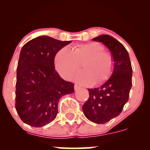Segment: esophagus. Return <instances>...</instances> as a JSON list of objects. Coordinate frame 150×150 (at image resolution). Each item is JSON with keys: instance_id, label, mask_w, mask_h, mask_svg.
<instances>
[{"instance_id": "1", "label": "esophagus", "mask_w": 150, "mask_h": 150, "mask_svg": "<svg viewBox=\"0 0 150 150\" xmlns=\"http://www.w3.org/2000/svg\"><path fill=\"white\" fill-rule=\"evenodd\" d=\"M80 88V87L77 85H75V86H74V89H75V90H77V89H79Z\"/></svg>"}]
</instances>
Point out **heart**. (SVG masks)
Here are the masks:
<instances>
[{
    "label": "heart",
    "mask_w": 150,
    "mask_h": 150,
    "mask_svg": "<svg viewBox=\"0 0 150 150\" xmlns=\"http://www.w3.org/2000/svg\"><path fill=\"white\" fill-rule=\"evenodd\" d=\"M84 70L75 74L73 80L83 85L101 84L109 78L113 69V60L110 53L104 51L99 43L79 44L71 50L62 48L55 57V67L64 79H69L80 68Z\"/></svg>",
    "instance_id": "1"
}]
</instances>
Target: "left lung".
Segmentation results:
<instances>
[{"mask_svg":"<svg viewBox=\"0 0 150 150\" xmlns=\"http://www.w3.org/2000/svg\"><path fill=\"white\" fill-rule=\"evenodd\" d=\"M92 40L103 43L108 48L113 60V69L109 79L100 87L88 89L89 97L82 110L90 121L104 124L118 116L128 101L132 70L128 51L118 40L106 34Z\"/></svg>","mask_w":150,"mask_h":150,"instance_id":"obj_1","label":"left lung"}]
</instances>
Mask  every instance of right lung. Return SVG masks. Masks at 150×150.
Masks as SVG:
<instances>
[{
  "mask_svg": "<svg viewBox=\"0 0 150 150\" xmlns=\"http://www.w3.org/2000/svg\"><path fill=\"white\" fill-rule=\"evenodd\" d=\"M71 41L48 36L36 37L22 46L17 68L15 108L24 123L42 127L56 118L58 101L74 92V85L55 70L54 58Z\"/></svg>",
  "mask_w": 150,
  "mask_h": 150,
  "instance_id": "1",
  "label": "right lung"
}]
</instances>
